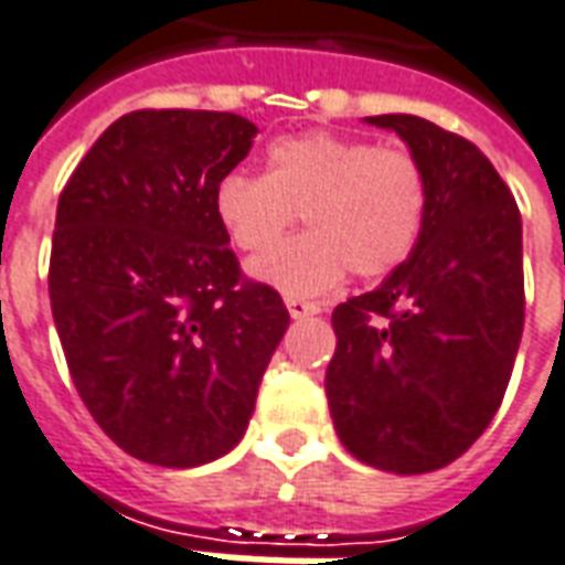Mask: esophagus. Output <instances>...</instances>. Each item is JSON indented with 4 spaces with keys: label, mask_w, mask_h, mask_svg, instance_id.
Instances as JSON below:
<instances>
[{
    "label": "esophagus",
    "mask_w": 565,
    "mask_h": 565,
    "mask_svg": "<svg viewBox=\"0 0 565 565\" xmlns=\"http://www.w3.org/2000/svg\"><path fill=\"white\" fill-rule=\"evenodd\" d=\"M286 307H289L291 319H303V316H316V313H319V303L301 301V298H286Z\"/></svg>",
    "instance_id": "esophagus-1"
}]
</instances>
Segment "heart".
<instances>
[{
	"mask_svg": "<svg viewBox=\"0 0 565 565\" xmlns=\"http://www.w3.org/2000/svg\"><path fill=\"white\" fill-rule=\"evenodd\" d=\"M212 210L239 252L274 246L301 212L307 234L255 258L249 274L289 298H316L347 267L380 279L417 249L429 179L414 151L340 134L274 139L267 173L234 170L218 179Z\"/></svg>",
	"mask_w": 565,
	"mask_h": 565,
	"instance_id": "1",
	"label": "heart"
}]
</instances>
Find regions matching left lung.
Masks as SVG:
<instances>
[{
  "label": "left lung",
  "instance_id": "left-lung-1",
  "mask_svg": "<svg viewBox=\"0 0 565 565\" xmlns=\"http://www.w3.org/2000/svg\"><path fill=\"white\" fill-rule=\"evenodd\" d=\"M429 179L417 249L374 291L334 307L326 395L343 447L365 466H450L495 417L523 334L518 203L475 142L417 115H374Z\"/></svg>",
  "mask_w": 565,
  "mask_h": 565
}]
</instances>
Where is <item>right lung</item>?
<instances>
[{
  "label": "right lung",
  "mask_w": 565,
  "mask_h": 565,
  "mask_svg": "<svg viewBox=\"0 0 565 565\" xmlns=\"http://www.w3.org/2000/svg\"><path fill=\"white\" fill-rule=\"evenodd\" d=\"M255 134L234 111H130L60 194L47 291L72 383L99 429L151 466L234 450L289 328L212 210Z\"/></svg>",
  "instance_id": "1"
}]
</instances>
